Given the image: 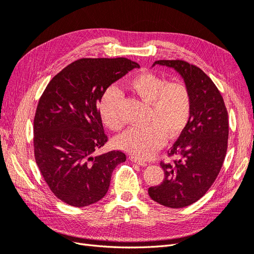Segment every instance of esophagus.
<instances>
[{
	"label": "esophagus",
	"mask_w": 254,
	"mask_h": 254,
	"mask_svg": "<svg viewBox=\"0 0 254 254\" xmlns=\"http://www.w3.org/2000/svg\"><path fill=\"white\" fill-rule=\"evenodd\" d=\"M130 160H131L132 162L136 163L137 165H140V166H147V163L144 162V161H141L140 159H137L135 157H131V158H130Z\"/></svg>",
	"instance_id": "34e87169"
}]
</instances>
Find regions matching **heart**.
<instances>
[{
  "instance_id": "1",
  "label": "heart",
  "mask_w": 254,
  "mask_h": 254,
  "mask_svg": "<svg viewBox=\"0 0 254 254\" xmlns=\"http://www.w3.org/2000/svg\"><path fill=\"white\" fill-rule=\"evenodd\" d=\"M129 88L143 102L149 104L146 126L129 128L117 139V146L131 155L147 159L165 142L178 136L187 126L191 109V97L187 84L167 82L151 72H142L129 81ZM121 93L115 87L105 91L98 105L104 124L120 130L124 120L120 110Z\"/></svg>"
}]
</instances>
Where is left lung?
Instances as JSON below:
<instances>
[{"instance_id":"1","label":"left lung","mask_w":254,"mask_h":254,"mask_svg":"<svg viewBox=\"0 0 254 254\" xmlns=\"http://www.w3.org/2000/svg\"><path fill=\"white\" fill-rule=\"evenodd\" d=\"M156 64L179 73L191 97L188 124L167 152L178 159L161 162L164 180L148 189L153 201L179 209L199 200L217 178L228 147V112L217 87L201 68L183 60H158Z\"/></svg>"}]
</instances>
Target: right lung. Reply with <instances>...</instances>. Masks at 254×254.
Here are the masks:
<instances>
[{
  "instance_id": "right-lung-1",
  "label": "right lung",
  "mask_w": 254,
  "mask_h": 254,
  "mask_svg": "<svg viewBox=\"0 0 254 254\" xmlns=\"http://www.w3.org/2000/svg\"><path fill=\"white\" fill-rule=\"evenodd\" d=\"M134 67L127 58H83L49 82L34 120L36 163L57 198L72 206L95 203L109 190L112 172L126 155H96L107 143L97 104L113 82Z\"/></svg>"
}]
</instances>
